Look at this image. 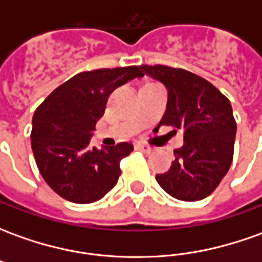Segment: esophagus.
Instances as JSON below:
<instances>
[{
    "instance_id": "esophagus-1",
    "label": "esophagus",
    "mask_w": 262,
    "mask_h": 262,
    "mask_svg": "<svg viewBox=\"0 0 262 262\" xmlns=\"http://www.w3.org/2000/svg\"><path fill=\"white\" fill-rule=\"evenodd\" d=\"M136 148L142 150V151H146V153L151 151V147H148V146H146V144H142V143H139V144L136 146Z\"/></svg>"
}]
</instances>
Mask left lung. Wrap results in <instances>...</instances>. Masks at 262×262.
<instances>
[{
  "instance_id": "left-lung-1",
  "label": "left lung",
  "mask_w": 262,
  "mask_h": 262,
  "mask_svg": "<svg viewBox=\"0 0 262 262\" xmlns=\"http://www.w3.org/2000/svg\"><path fill=\"white\" fill-rule=\"evenodd\" d=\"M142 70L168 91L159 126L184 130V146L174 150L170 170L156 180L176 199L201 201L213 192L230 168L237 129L230 101L213 84L187 70L161 64H143Z\"/></svg>"
}]
</instances>
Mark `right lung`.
<instances>
[{"label":"right lung","mask_w":262,"mask_h":262,"mask_svg":"<svg viewBox=\"0 0 262 262\" xmlns=\"http://www.w3.org/2000/svg\"><path fill=\"white\" fill-rule=\"evenodd\" d=\"M143 75L137 66L78 73L37 106L32 119V150L43 180L57 195L70 202L91 203L116 185L120 160L133 146L123 142L91 148V132L111 92Z\"/></svg>","instance_id":"right-lung-1"}]
</instances>
